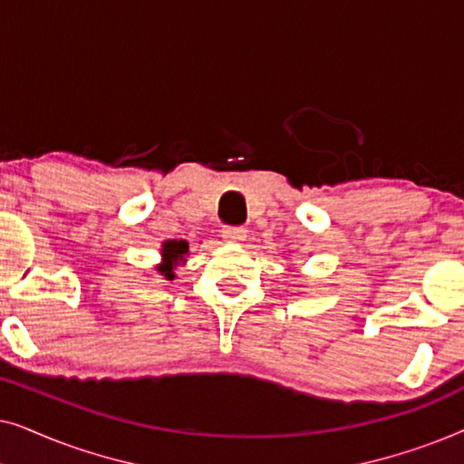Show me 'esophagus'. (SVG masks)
I'll return each mask as SVG.
<instances>
[{
    "instance_id": "34e87169",
    "label": "esophagus",
    "mask_w": 464,
    "mask_h": 464,
    "mask_svg": "<svg viewBox=\"0 0 464 464\" xmlns=\"http://www.w3.org/2000/svg\"><path fill=\"white\" fill-rule=\"evenodd\" d=\"M221 238H224L226 243L238 245L246 238V230L245 227H224V230H221Z\"/></svg>"
}]
</instances>
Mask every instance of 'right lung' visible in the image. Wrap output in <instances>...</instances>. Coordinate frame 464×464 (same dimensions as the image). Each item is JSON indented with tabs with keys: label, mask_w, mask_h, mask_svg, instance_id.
Segmentation results:
<instances>
[{
	"label": "right lung",
	"mask_w": 464,
	"mask_h": 464,
	"mask_svg": "<svg viewBox=\"0 0 464 464\" xmlns=\"http://www.w3.org/2000/svg\"><path fill=\"white\" fill-rule=\"evenodd\" d=\"M186 256H189V243L188 240H164L160 245V264H156V272L167 278V281H173L177 276L175 268L186 264Z\"/></svg>",
	"instance_id": "right-lung-1"
}]
</instances>
